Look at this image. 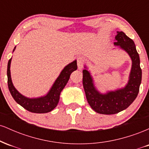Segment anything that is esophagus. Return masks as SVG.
Here are the masks:
<instances>
[{
  "mask_svg": "<svg viewBox=\"0 0 149 149\" xmlns=\"http://www.w3.org/2000/svg\"><path fill=\"white\" fill-rule=\"evenodd\" d=\"M85 63V59L83 57H79L77 58V65H78V69H81L84 66Z\"/></svg>",
  "mask_w": 149,
  "mask_h": 149,
  "instance_id": "34e87169",
  "label": "esophagus"
}]
</instances>
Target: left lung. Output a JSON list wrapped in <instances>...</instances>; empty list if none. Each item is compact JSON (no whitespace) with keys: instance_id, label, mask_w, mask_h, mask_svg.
<instances>
[{"instance_id":"8db88e82","label":"left lung","mask_w":149,"mask_h":149,"mask_svg":"<svg viewBox=\"0 0 149 149\" xmlns=\"http://www.w3.org/2000/svg\"><path fill=\"white\" fill-rule=\"evenodd\" d=\"M115 45H119L131 57L132 65L128 83L124 88L100 94L95 89L90 73L83 71V84L88 104L98 113L111 115L122 111L129 107L137 97L141 82L139 56L134 41L123 31H117Z\"/></svg>"}]
</instances>
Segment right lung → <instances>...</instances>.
I'll list each match as a JSON object with an SVG mask.
<instances>
[{"label":"right lung","mask_w":149,"mask_h":149,"mask_svg":"<svg viewBox=\"0 0 149 149\" xmlns=\"http://www.w3.org/2000/svg\"><path fill=\"white\" fill-rule=\"evenodd\" d=\"M15 47L13 49L15 51ZM11 59H9L8 64V69H7V75H8V85L10 92L13 96L15 102L21 105L29 111L36 113H45L52 111L57 107L59 100V95L61 90L64 89L65 85L69 81L70 76L73 71L77 69L76 61H73L71 64H68L64 69L62 70L60 75L54 82L52 88L50 89L48 93L45 96L39 97V98L30 99L27 98L15 89L10 76V63Z\"/></svg>","instance_id":"1"}]
</instances>
